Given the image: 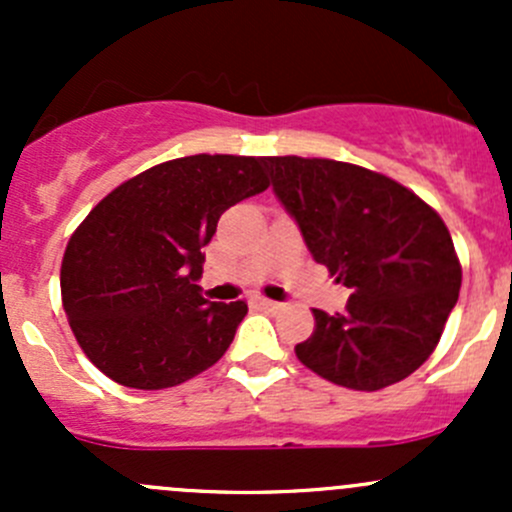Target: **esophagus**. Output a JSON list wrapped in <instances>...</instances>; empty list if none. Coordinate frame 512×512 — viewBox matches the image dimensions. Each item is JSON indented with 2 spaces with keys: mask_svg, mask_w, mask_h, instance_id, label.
<instances>
[{
  "mask_svg": "<svg viewBox=\"0 0 512 512\" xmlns=\"http://www.w3.org/2000/svg\"><path fill=\"white\" fill-rule=\"evenodd\" d=\"M255 302H257V307H262L265 312H277V309L282 307L280 302H275V299H267V297H257Z\"/></svg>",
  "mask_w": 512,
  "mask_h": 512,
  "instance_id": "34e87169",
  "label": "esophagus"
}]
</instances>
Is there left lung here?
Listing matches in <instances>:
<instances>
[{"instance_id":"8db88e82","label":"left lung","mask_w":512,"mask_h":512,"mask_svg":"<svg viewBox=\"0 0 512 512\" xmlns=\"http://www.w3.org/2000/svg\"><path fill=\"white\" fill-rule=\"evenodd\" d=\"M277 198L319 265L352 289L342 314L312 309L294 354L337 386L379 391L438 347L461 292V260L441 215L394 178L329 158L265 156Z\"/></svg>"}]
</instances>
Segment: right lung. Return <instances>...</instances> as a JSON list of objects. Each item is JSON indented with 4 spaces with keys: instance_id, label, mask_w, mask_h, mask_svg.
I'll use <instances>...</instances> for the list:
<instances>
[{
    "instance_id": "right-lung-1",
    "label": "right lung",
    "mask_w": 512,
    "mask_h": 512,
    "mask_svg": "<svg viewBox=\"0 0 512 512\" xmlns=\"http://www.w3.org/2000/svg\"><path fill=\"white\" fill-rule=\"evenodd\" d=\"M267 188L262 158L198 153L133 175L86 215L61 260V302L98 371L158 391L220 361L247 302L203 297L200 250L227 208Z\"/></svg>"
}]
</instances>
